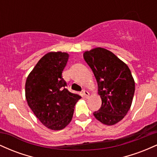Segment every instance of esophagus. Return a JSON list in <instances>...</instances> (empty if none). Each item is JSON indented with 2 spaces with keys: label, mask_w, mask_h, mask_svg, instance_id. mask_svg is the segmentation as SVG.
I'll return each mask as SVG.
<instances>
[{
  "label": "esophagus",
  "mask_w": 157,
  "mask_h": 157,
  "mask_svg": "<svg viewBox=\"0 0 157 157\" xmlns=\"http://www.w3.org/2000/svg\"><path fill=\"white\" fill-rule=\"evenodd\" d=\"M82 94H83L84 97H86V98H88V97H89V93L87 91H86V90H83V91H82Z\"/></svg>",
  "instance_id": "34e87169"
}]
</instances>
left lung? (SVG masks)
<instances>
[{
    "mask_svg": "<svg viewBox=\"0 0 157 157\" xmlns=\"http://www.w3.org/2000/svg\"><path fill=\"white\" fill-rule=\"evenodd\" d=\"M93 71L102 105L94 116L102 123L114 125L123 119L130 109L135 91L132 75L125 63L103 48H95L83 54Z\"/></svg>",
    "mask_w": 157,
    "mask_h": 157,
    "instance_id": "1",
    "label": "left lung"
}]
</instances>
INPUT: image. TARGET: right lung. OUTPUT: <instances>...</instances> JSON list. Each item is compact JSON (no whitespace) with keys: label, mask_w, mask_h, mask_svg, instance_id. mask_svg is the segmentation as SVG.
Instances as JSON below:
<instances>
[{"label":"right lung","mask_w":157,"mask_h":157,"mask_svg":"<svg viewBox=\"0 0 157 157\" xmlns=\"http://www.w3.org/2000/svg\"><path fill=\"white\" fill-rule=\"evenodd\" d=\"M68 59L65 52H49L38 61L26 79L28 105L45 126L62 130L71 122L80 96L71 93L62 73Z\"/></svg>","instance_id":"add662e5"}]
</instances>
